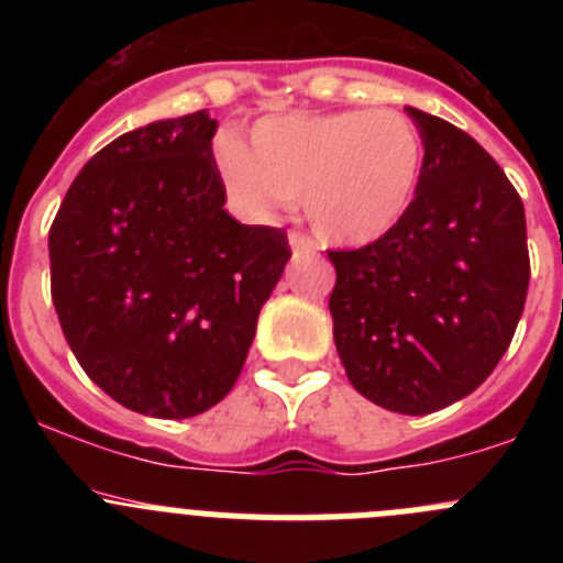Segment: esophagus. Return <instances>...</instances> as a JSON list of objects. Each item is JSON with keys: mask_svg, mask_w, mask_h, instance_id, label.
<instances>
[{"mask_svg": "<svg viewBox=\"0 0 563 563\" xmlns=\"http://www.w3.org/2000/svg\"><path fill=\"white\" fill-rule=\"evenodd\" d=\"M287 242H290V251L296 253V256H298V253H316V245H312L310 239L301 236V233H296V231L287 236Z\"/></svg>", "mask_w": 563, "mask_h": 563, "instance_id": "esophagus-1", "label": "esophagus"}]
</instances>
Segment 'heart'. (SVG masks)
Instances as JSON below:
<instances>
[{
	"label": "heart",
	"instance_id": "1",
	"mask_svg": "<svg viewBox=\"0 0 563 563\" xmlns=\"http://www.w3.org/2000/svg\"><path fill=\"white\" fill-rule=\"evenodd\" d=\"M426 143L395 109L271 114L253 123L251 148L217 143V174L228 206L247 222L271 225L298 197L324 242L363 247L400 225L415 202Z\"/></svg>",
	"mask_w": 563,
	"mask_h": 563
}]
</instances>
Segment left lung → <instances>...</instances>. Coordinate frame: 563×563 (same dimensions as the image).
Here are the masks:
<instances>
[{"instance_id":"left-lung-1","label":"left lung","mask_w":563,"mask_h":563,"mask_svg":"<svg viewBox=\"0 0 563 563\" xmlns=\"http://www.w3.org/2000/svg\"><path fill=\"white\" fill-rule=\"evenodd\" d=\"M426 143L415 202L361 251H330L332 335L350 383L397 415H431L496 369L525 310V206L479 143L406 107Z\"/></svg>"}]
</instances>
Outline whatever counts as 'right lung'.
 Wrapping results in <instances>:
<instances>
[{
	"instance_id": "right-lung-1",
	"label": "right lung",
	"mask_w": 563,
	"mask_h": 563,
	"mask_svg": "<svg viewBox=\"0 0 563 563\" xmlns=\"http://www.w3.org/2000/svg\"><path fill=\"white\" fill-rule=\"evenodd\" d=\"M208 109L114 137L49 228V285L81 369L126 409L202 415L233 389L285 231L225 211Z\"/></svg>"
}]
</instances>
